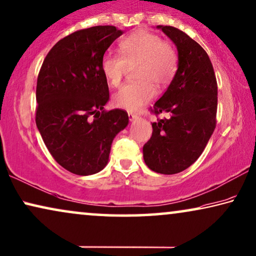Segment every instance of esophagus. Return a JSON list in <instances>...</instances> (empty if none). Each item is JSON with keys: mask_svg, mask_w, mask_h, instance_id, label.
<instances>
[{"mask_svg": "<svg viewBox=\"0 0 256 256\" xmlns=\"http://www.w3.org/2000/svg\"><path fill=\"white\" fill-rule=\"evenodd\" d=\"M128 116H129V120H130V121H134V120L138 119V116H137V114H135V113H132V112L128 113Z\"/></svg>", "mask_w": 256, "mask_h": 256, "instance_id": "34e87169", "label": "esophagus"}]
</instances>
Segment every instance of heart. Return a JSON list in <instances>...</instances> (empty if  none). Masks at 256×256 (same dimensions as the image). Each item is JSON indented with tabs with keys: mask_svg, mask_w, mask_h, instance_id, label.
Returning <instances> with one entry per match:
<instances>
[{
	"mask_svg": "<svg viewBox=\"0 0 256 256\" xmlns=\"http://www.w3.org/2000/svg\"><path fill=\"white\" fill-rule=\"evenodd\" d=\"M119 55L107 54L102 60V72L112 86H119L127 66H135L136 82L126 84L114 94L119 108L136 112L149 102L156 88H162L172 82L178 70V53L168 42L152 32L138 31L119 42Z\"/></svg>",
	"mask_w": 256,
	"mask_h": 256,
	"instance_id": "heart-1",
	"label": "heart"
}]
</instances>
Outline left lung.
<instances>
[{"mask_svg":"<svg viewBox=\"0 0 256 256\" xmlns=\"http://www.w3.org/2000/svg\"><path fill=\"white\" fill-rule=\"evenodd\" d=\"M157 28L176 46L179 62L168 90L151 110L171 118L154 122L143 158L154 172L176 174L198 160L216 128L217 80L208 54L195 40L176 28Z\"/></svg>","mask_w":256,"mask_h":256,"instance_id":"left-lung-1","label":"left lung"}]
</instances>
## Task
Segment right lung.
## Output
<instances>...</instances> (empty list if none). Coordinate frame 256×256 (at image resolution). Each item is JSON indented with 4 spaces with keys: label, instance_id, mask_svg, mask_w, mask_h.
Listing matches in <instances>:
<instances>
[{
    "label": "right lung",
    "instance_id": "1",
    "mask_svg": "<svg viewBox=\"0 0 256 256\" xmlns=\"http://www.w3.org/2000/svg\"><path fill=\"white\" fill-rule=\"evenodd\" d=\"M122 33L112 25L74 32L48 52L39 72L36 127L55 160L77 176L105 168L114 137L129 122L124 110H104L110 92L102 60Z\"/></svg>",
    "mask_w": 256,
    "mask_h": 256
}]
</instances>
